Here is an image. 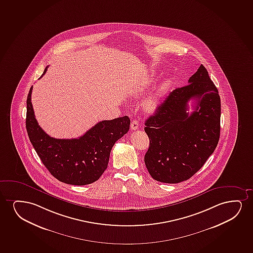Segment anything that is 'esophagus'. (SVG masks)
<instances>
[{
	"label": "esophagus",
	"instance_id": "esophagus-1",
	"mask_svg": "<svg viewBox=\"0 0 253 253\" xmlns=\"http://www.w3.org/2000/svg\"><path fill=\"white\" fill-rule=\"evenodd\" d=\"M130 128L131 130H136L138 128V121L137 120H133L130 125Z\"/></svg>",
	"mask_w": 253,
	"mask_h": 253
}]
</instances>
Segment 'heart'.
<instances>
[{
  "mask_svg": "<svg viewBox=\"0 0 253 253\" xmlns=\"http://www.w3.org/2000/svg\"><path fill=\"white\" fill-rule=\"evenodd\" d=\"M166 88H167L166 85H161V86H159V88L155 91L154 94L147 99V101L145 102L144 104V108L147 112H154L157 109L161 102V98L166 91Z\"/></svg>",
  "mask_w": 253,
  "mask_h": 253,
  "instance_id": "obj_1",
  "label": "heart"
}]
</instances>
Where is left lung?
I'll use <instances>...</instances> for the list:
<instances>
[{
    "label": "left lung",
    "mask_w": 253,
    "mask_h": 253,
    "mask_svg": "<svg viewBox=\"0 0 253 253\" xmlns=\"http://www.w3.org/2000/svg\"><path fill=\"white\" fill-rule=\"evenodd\" d=\"M188 82L171 92L145 122L150 141L145 165L151 177L162 183L177 184L192 177L220 138V95L207 69L202 64ZM191 98L196 105L190 115Z\"/></svg>",
    "instance_id": "1"
}]
</instances>
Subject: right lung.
<instances>
[{"mask_svg":"<svg viewBox=\"0 0 253 253\" xmlns=\"http://www.w3.org/2000/svg\"><path fill=\"white\" fill-rule=\"evenodd\" d=\"M32 91L33 86L27 96L26 127L31 143L48 171L65 184L85 185L98 180L107 168L112 147L129 129L128 116L99 122L79 138L56 139L38 124L31 102Z\"/></svg>","mask_w":253,"mask_h":253,"instance_id":"right-lung-1","label":"right lung"}]
</instances>
